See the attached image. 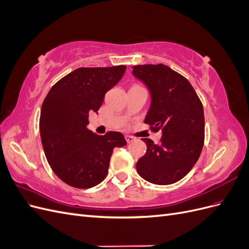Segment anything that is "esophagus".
I'll list each match as a JSON object with an SVG mask.
<instances>
[{
  "label": "esophagus",
  "mask_w": 249,
  "mask_h": 249,
  "mask_svg": "<svg viewBox=\"0 0 249 249\" xmlns=\"http://www.w3.org/2000/svg\"><path fill=\"white\" fill-rule=\"evenodd\" d=\"M125 140H126V142L127 143H131V142H133L134 141V137H132V136H125Z\"/></svg>",
  "instance_id": "esophagus-1"
}]
</instances>
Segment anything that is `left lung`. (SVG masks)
Returning <instances> with one entry per match:
<instances>
[{
  "instance_id": "left-lung-1",
  "label": "left lung",
  "mask_w": 249,
  "mask_h": 249,
  "mask_svg": "<svg viewBox=\"0 0 249 249\" xmlns=\"http://www.w3.org/2000/svg\"><path fill=\"white\" fill-rule=\"evenodd\" d=\"M133 74L152 96L144 124L154 132H162L160 144L142 139L147 150L136 164L137 171L149 183L173 184L192 169L200 156L205 141L202 104L189 81L166 65H135Z\"/></svg>"
}]
</instances>
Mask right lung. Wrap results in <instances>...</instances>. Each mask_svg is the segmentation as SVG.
I'll return each instance as SVG.
<instances>
[{"instance_id":"obj_1","label":"right lung","mask_w":249,"mask_h":249,"mask_svg":"<svg viewBox=\"0 0 249 249\" xmlns=\"http://www.w3.org/2000/svg\"><path fill=\"white\" fill-rule=\"evenodd\" d=\"M125 65L80 67L59 80L44 99L39 131L44 154L55 175L67 185L87 189L107 177L114 147L124 135H97L87 129L90 111L97 113L108 90L123 78Z\"/></svg>"}]
</instances>
